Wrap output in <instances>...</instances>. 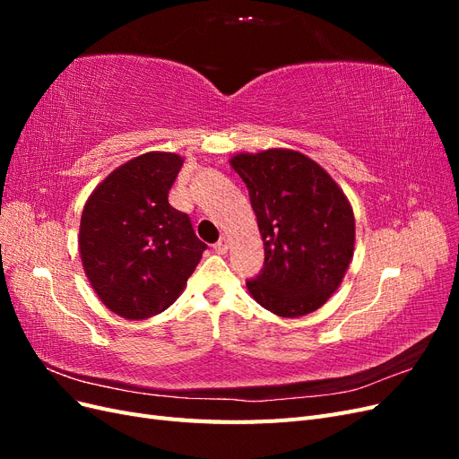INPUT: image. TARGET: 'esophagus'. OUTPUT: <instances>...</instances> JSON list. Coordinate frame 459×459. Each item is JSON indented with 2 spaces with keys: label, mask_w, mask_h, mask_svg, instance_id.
<instances>
[{
  "label": "esophagus",
  "mask_w": 459,
  "mask_h": 459,
  "mask_svg": "<svg viewBox=\"0 0 459 459\" xmlns=\"http://www.w3.org/2000/svg\"><path fill=\"white\" fill-rule=\"evenodd\" d=\"M228 248H230V239H228V238H221V239L214 245V251L220 253V255L228 253Z\"/></svg>",
  "instance_id": "obj_1"
}]
</instances>
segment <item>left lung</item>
Segmentation results:
<instances>
[{
    "label": "left lung",
    "instance_id": "1",
    "mask_svg": "<svg viewBox=\"0 0 459 459\" xmlns=\"http://www.w3.org/2000/svg\"><path fill=\"white\" fill-rule=\"evenodd\" d=\"M264 241V268L247 281L262 308L280 317L316 312L342 283L354 256L351 201L322 166L293 149L238 152Z\"/></svg>",
    "mask_w": 459,
    "mask_h": 459
}]
</instances>
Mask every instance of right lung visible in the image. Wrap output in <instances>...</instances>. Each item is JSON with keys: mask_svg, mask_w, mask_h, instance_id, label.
<instances>
[{"mask_svg": "<svg viewBox=\"0 0 459 459\" xmlns=\"http://www.w3.org/2000/svg\"><path fill=\"white\" fill-rule=\"evenodd\" d=\"M184 159L151 151L120 164L88 197L78 248L95 295L120 317L147 319L184 293L206 245L169 203Z\"/></svg>", "mask_w": 459, "mask_h": 459, "instance_id": "add662e5", "label": "right lung"}]
</instances>
